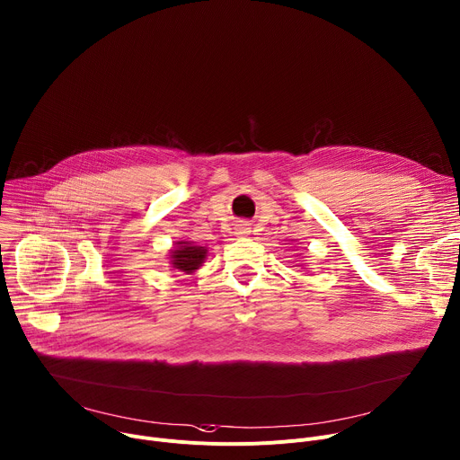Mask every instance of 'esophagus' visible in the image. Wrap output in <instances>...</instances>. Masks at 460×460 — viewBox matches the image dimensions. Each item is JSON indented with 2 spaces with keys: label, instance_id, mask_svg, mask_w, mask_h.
Masks as SVG:
<instances>
[{
  "label": "esophagus",
  "instance_id": "obj_1",
  "mask_svg": "<svg viewBox=\"0 0 460 460\" xmlns=\"http://www.w3.org/2000/svg\"><path fill=\"white\" fill-rule=\"evenodd\" d=\"M234 233L238 234V236H247L249 233H251V229L245 226V224H240V226H236V229H234Z\"/></svg>",
  "mask_w": 460,
  "mask_h": 460
}]
</instances>
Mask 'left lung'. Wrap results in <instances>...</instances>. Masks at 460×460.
<instances>
[{
    "mask_svg": "<svg viewBox=\"0 0 460 460\" xmlns=\"http://www.w3.org/2000/svg\"><path fill=\"white\" fill-rule=\"evenodd\" d=\"M298 266H300V264H298Z\"/></svg>",
    "mask_w": 460,
    "mask_h": 460,
    "instance_id": "obj_1",
    "label": "left lung"
}]
</instances>
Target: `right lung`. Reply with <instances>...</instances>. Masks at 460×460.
Wrapping results in <instances>:
<instances>
[{
	"label": "right lung",
	"instance_id": "1",
	"mask_svg": "<svg viewBox=\"0 0 460 460\" xmlns=\"http://www.w3.org/2000/svg\"><path fill=\"white\" fill-rule=\"evenodd\" d=\"M208 251H209L208 247L196 245L194 242L178 240V242H174V247L171 249L169 264L176 271L190 275L199 268H202V264H204L206 258H208Z\"/></svg>",
	"mask_w": 460,
	"mask_h": 460
}]
</instances>
